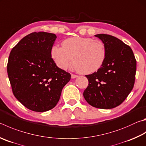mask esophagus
Here are the masks:
<instances>
[{"instance_id": "esophagus-1", "label": "esophagus", "mask_w": 146, "mask_h": 146, "mask_svg": "<svg viewBox=\"0 0 146 146\" xmlns=\"http://www.w3.org/2000/svg\"><path fill=\"white\" fill-rule=\"evenodd\" d=\"M77 77H78V75L71 74V78H77Z\"/></svg>"}]
</instances>
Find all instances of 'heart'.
<instances>
[{"label": "heart", "instance_id": "heart-1", "mask_svg": "<svg viewBox=\"0 0 146 146\" xmlns=\"http://www.w3.org/2000/svg\"><path fill=\"white\" fill-rule=\"evenodd\" d=\"M62 45L52 46L50 52L55 64L62 70H67L73 59L75 70L90 74L98 70L105 61L106 48L100 40L73 37L63 41Z\"/></svg>", "mask_w": 146, "mask_h": 146}]
</instances>
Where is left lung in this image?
I'll list each match as a JSON object with an SVG mask.
<instances>
[{
  "instance_id": "1",
  "label": "left lung",
  "mask_w": 146,
  "mask_h": 146,
  "mask_svg": "<svg viewBox=\"0 0 146 146\" xmlns=\"http://www.w3.org/2000/svg\"><path fill=\"white\" fill-rule=\"evenodd\" d=\"M106 48V57L98 70L86 76L89 85L85 100L96 108L110 109L121 105L133 89L137 62L130 47L114 36L95 35Z\"/></svg>"
}]
</instances>
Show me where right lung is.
Instances as JSON below:
<instances>
[{
    "mask_svg": "<svg viewBox=\"0 0 146 146\" xmlns=\"http://www.w3.org/2000/svg\"><path fill=\"white\" fill-rule=\"evenodd\" d=\"M57 36L39 32L25 36L11 51L7 66L13 92L25 107L46 112L55 107L71 75L51 56Z\"/></svg>",
    "mask_w": 146,
    "mask_h": 146,
    "instance_id": "right-lung-1",
    "label": "right lung"
}]
</instances>
